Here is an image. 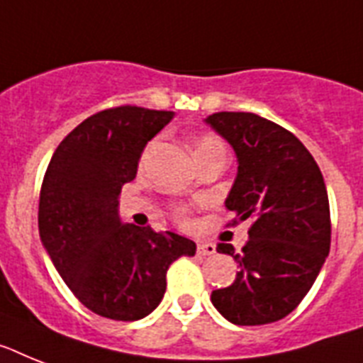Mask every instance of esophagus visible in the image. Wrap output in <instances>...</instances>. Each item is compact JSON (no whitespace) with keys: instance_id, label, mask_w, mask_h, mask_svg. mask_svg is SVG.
Segmentation results:
<instances>
[{"instance_id":"esophagus-1","label":"esophagus","mask_w":363,"mask_h":363,"mask_svg":"<svg viewBox=\"0 0 363 363\" xmlns=\"http://www.w3.org/2000/svg\"><path fill=\"white\" fill-rule=\"evenodd\" d=\"M216 246L212 242H199L197 244V255H214Z\"/></svg>"}]
</instances>
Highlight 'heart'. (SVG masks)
Returning <instances> with one entry per match:
<instances>
[{
	"label": "heart",
	"instance_id": "b5f03b06",
	"mask_svg": "<svg viewBox=\"0 0 363 363\" xmlns=\"http://www.w3.org/2000/svg\"><path fill=\"white\" fill-rule=\"evenodd\" d=\"M208 141H216V140H214V138H203V140H201V141H199V143H197V145H196V147L203 145V143H208Z\"/></svg>",
	"mask_w": 363,
	"mask_h": 363
}]
</instances>
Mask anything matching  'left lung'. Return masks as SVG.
I'll return each mask as SVG.
<instances>
[{"label": "left lung", "mask_w": 363, "mask_h": 363, "mask_svg": "<svg viewBox=\"0 0 363 363\" xmlns=\"http://www.w3.org/2000/svg\"><path fill=\"white\" fill-rule=\"evenodd\" d=\"M237 156L225 208L252 220L240 253L216 250L238 264L229 287L212 291L214 308L233 325H268L302 302L330 252V205L317 162L302 141L272 121L244 111L205 119Z\"/></svg>", "instance_id": "obj_1"}]
</instances>
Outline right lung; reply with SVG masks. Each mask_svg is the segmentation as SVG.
I'll return each mask as SVG.
<instances>
[{
    "mask_svg": "<svg viewBox=\"0 0 363 363\" xmlns=\"http://www.w3.org/2000/svg\"><path fill=\"white\" fill-rule=\"evenodd\" d=\"M173 111L121 106L91 115L48 164L38 201V235L76 298L96 315L138 320L166 293V272L196 242L173 231L125 223L119 194L134 181L145 145Z\"/></svg>",
    "mask_w": 363,
    "mask_h": 363,
    "instance_id": "1",
    "label": "right lung"
}]
</instances>
